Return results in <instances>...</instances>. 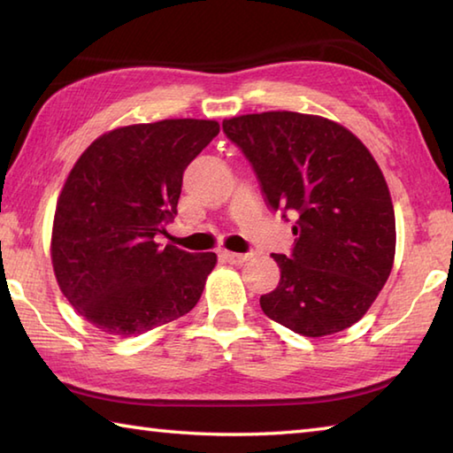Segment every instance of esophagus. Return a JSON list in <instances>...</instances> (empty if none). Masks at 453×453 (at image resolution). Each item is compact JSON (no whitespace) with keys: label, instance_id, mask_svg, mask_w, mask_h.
<instances>
[{"label":"esophagus","instance_id":"1","mask_svg":"<svg viewBox=\"0 0 453 453\" xmlns=\"http://www.w3.org/2000/svg\"><path fill=\"white\" fill-rule=\"evenodd\" d=\"M226 261L234 263V265H242V263L248 261L251 257V253H235V251H224Z\"/></svg>","mask_w":453,"mask_h":453}]
</instances>
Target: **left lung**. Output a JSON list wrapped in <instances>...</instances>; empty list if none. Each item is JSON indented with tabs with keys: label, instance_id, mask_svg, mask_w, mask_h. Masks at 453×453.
Here are the masks:
<instances>
[{
	"label": "left lung",
	"instance_id": "8db88e82",
	"mask_svg": "<svg viewBox=\"0 0 453 453\" xmlns=\"http://www.w3.org/2000/svg\"><path fill=\"white\" fill-rule=\"evenodd\" d=\"M221 127L251 162L269 208L297 216L293 253H273L281 279L261 295L263 312L312 339L352 326L380 293L396 251L394 205L374 156L317 114H242Z\"/></svg>",
	"mask_w": 453,
	"mask_h": 453
}]
</instances>
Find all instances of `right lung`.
Here are the masks:
<instances>
[{
	"instance_id": "obj_1",
	"label": "right lung",
	"mask_w": 453,
	"mask_h": 453,
	"mask_svg": "<svg viewBox=\"0 0 453 453\" xmlns=\"http://www.w3.org/2000/svg\"><path fill=\"white\" fill-rule=\"evenodd\" d=\"M216 120L168 119L109 130L79 156L57 200L51 261L61 293L112 336H138L190 312L216 253L160 248L188 164Z\"/></svg>"
}]
</instances>
